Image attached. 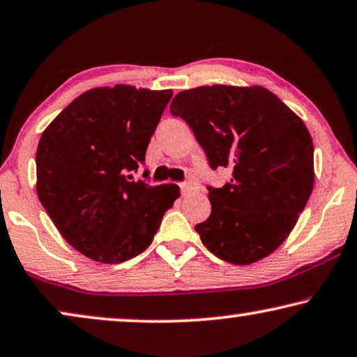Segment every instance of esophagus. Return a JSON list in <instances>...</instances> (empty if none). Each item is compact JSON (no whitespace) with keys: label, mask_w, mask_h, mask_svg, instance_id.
Wrapping results in <instances>:
<instances>
[{"label":"esophagus","mask_w":357,"mask_h":357,"mask_svg":"<svg viewBox=\"0 0 357 357\" xmlns=\"http://www.w3.org/2000/svg\"><path fill=\"white\" fill-rule=\"evenodd\" d=\"M181 194L183 195H188L194 190V184L192 183H181Z\"/></svg>","instance_id":"esophagus-1"}]
</instances>
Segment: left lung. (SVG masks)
I'll return each instance as SVG.
<instances>
[{"label": "left lung", "mask_w": 357, "mask_h": 357, "mask_svg": "<svg viewBox=\"0 0 357 357\" xmlns=\"http://www.w3.org/2000/svg\"><path fill=\"white\" fill-rule=\"evenodd\" d=\"M210 167L233 173L208 188L212 213L195 225L210 252L249 265L277 250L293 231L314 188V144L298 114L270 90L202 85L173 98Z\"/></svg>", "instance_id": "8db88e82"}]
</instances>
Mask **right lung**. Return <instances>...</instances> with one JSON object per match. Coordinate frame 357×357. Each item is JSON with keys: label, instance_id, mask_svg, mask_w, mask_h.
Masks as SVG:
<instances>
[{"label": "right lung", "instance_id": "1", "mask_svg": "<svg viewBox=\"0 0 357 357\" xmlns=\"http://www.w3.org/2000/svg\"><path fill=\"white\" fill-rule=\"evenodd\" d=\"M172 95L123 84L87 90L40 137V202L63 238L95 262L144 252L179 197L176 184L149 185L130 174L145 162Z\"/></svg>", "mask_w": 357, "mask_h": 357}]
</instances>
